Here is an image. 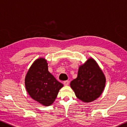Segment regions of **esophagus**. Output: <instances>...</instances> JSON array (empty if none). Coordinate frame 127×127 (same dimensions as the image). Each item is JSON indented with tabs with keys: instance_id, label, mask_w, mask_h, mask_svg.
<instances>
[{
	"instance_id": "esophagus-1",
	"label": "esophagus",
	"mask_w": 127,
	"mask_h": 127,
	"mask_svg": "<svg viewBox=\"0 0 127 127\" xmlns=\"http://www.w3.org/2000/svg\"><path fill=\"white\" fill-rule=\"evenodd\" d=\"M69 81H65L64 82V85L65 86H67L69 85Z\"/></svg>"
}]
</instances>
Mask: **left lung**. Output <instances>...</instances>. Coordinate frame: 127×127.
Listing matches in <instances>:
<instances>
[{"label": "left lung", "mask_w": 127, "mask_h": 127, "mask_svg": "<svg viewBox=\"0 0 127 127\" xmlns=\"http://www.w3.org/2000/svg\"><path fill=\"white\" fill-rule=\"evenodd\" d=\"M106 78L96 61L90 57L79 66L77 77L70 82L75 96L84 103L95 100L100 96Z\"/></svg>", "instance_id": "8db88e82"}]
</instances>
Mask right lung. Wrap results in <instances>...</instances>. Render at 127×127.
<instances>
[{
    "mask_svg": "<svg viewBox=\"0 0 127 127\" xmlns=\"http://www.w3.org/2000/svg\"><path fill=\"white\" fill-rule=\"evenodd\" d=\"M25 86L33 100L44 106H49L64 85L48 71L47 60L40 57L35 60L27 71Z\"/></svg>",
    "mask_w": 127,
    "mask_h": 127,
    "instance_id": "add662e5",
    "label": "right lung"
}]
</instances>
